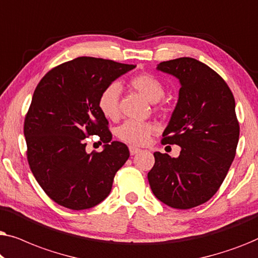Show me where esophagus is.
<instances>
[{"label":"esophagus","instance_id":"1","mask_svg":"<svg viewBox=\"0 0 258 258\" xmlns=\"http://www.w3.org/2000/svg\"><path fill=\"white\" fill-rule=\"evenodd\" d=\"M129 151H130V155H136L140 153L141 149H139V148H135V147H129Z\"/></svg>","mask_w":258,"mask_h":258}]
</instances>
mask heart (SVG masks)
I'll return each instance as SVG.
<instances>
[{
	"mask_svg": "<svg viewBox=\"0 0 258 258\" xmlns=\"http://www.w3.org/2000/svg\"><path fill=\"white\" fill-rule=\"evenodd\" d=\"M129 86L149 102H157L164 96L163 83L151 74H139L132 77L129 81ZM119 95H121V89L115 82L104 87L98 95V110L105 118H118ZM155 130H156V125L150 122L126 121L116 129V136L123 142L133 144V146H143Z\"/></svg>",
	"mask_w": 258,
	"mask_h": 258,
	"instance_id": "1",
	"label": "heart"
}]
</instances>
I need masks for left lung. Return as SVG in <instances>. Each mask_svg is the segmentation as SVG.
<instances>
[{
    "label": "left lung",
    "mask_w": 258,
    "mask_h": 258,
    "mask_svg": "<svg viewBox=\"0 0 258 258\" xmlns=\"http://www.w3.org/2000/svg\"><path fill=\"white\" fill-rule=\"evenodd\" d=\"M157 69L179 80L178 102L162 144L181 147L178 157L154 153L148 172L154 195L175 209H191L220 189L239 137L235 98L218 74L191 57L161 62Z\"/></svg>",
    "instance_id": "left-lung-1"
}]
</instances>
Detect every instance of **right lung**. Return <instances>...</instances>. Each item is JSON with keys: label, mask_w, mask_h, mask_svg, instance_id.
Masks as SVG:
<instances>
[{"label": "right lung", "mask_w": 258, "mask_h": 258, "mask_svg": "<svg viewBox=\"0 0 258 258\" xmlns=\"http://www.w3.org/2000/svg\"><path fill=\"white\" fill-rule=\"evenodd\" d=\"M134 68L82 56L49 70L38 82L24 118L27 160L38 184L59 206L89 209L110 194L115 174L130 154L124 143L110 142L97 97ZM94 135L105 150L88 154L86 139Z\"/></svg>", "instance_id": "obj_1"}]
</instances>
